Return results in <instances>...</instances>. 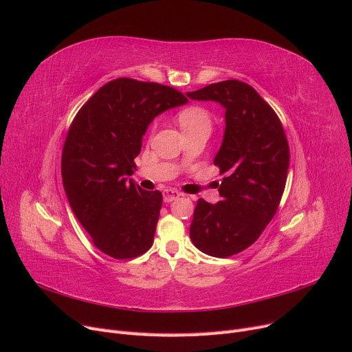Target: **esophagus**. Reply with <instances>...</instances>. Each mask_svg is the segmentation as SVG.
<instances>
[{
    "instance_id": "34e87169",
    "label": "esophagus",
    "mask_w": 352,
    "mask_h": 352,
    "mask_svg": "<svg viewBox=\"0 0 352 352\" xmlns=\"http://www.w3.org/2000/svg\"><path fill=\"white\" fill-rule=\"evenodd\" d=\"M180 195V192H177V190H175V189H166V190H163V199H164V202H172V201H175V199H177Z\"/></svg>"
}]
</instances>
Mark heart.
Segmentation results:
<instances>
[{
    "mask_svg": "<svg viewBox=\"0 0 352 352\" xmlns=\"http://www.w3.org/2000/svg\"><path fill=\"white\" fill-rule=\"evenodd\" d=\"M177 120L184 132L197 129H210L211 119L207 110L201 107H188L179 113Z\"/></svg>",
    "mask_w": 352,
    "mask_h": 352,
    "instance_id": "heart-1",
    "label": "heart"
}]
</instances>
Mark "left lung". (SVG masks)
Segmentation results:
<instances>
[{"label": "left lung", "mask_w": 352, "mask_h": 352, "mask_svg": "<svg viewBox=\"0 0 352 352\" xmlns=\"http://www.w3.org/2000/svg\"><path fill=\"white\" fill-rule=\"evenodd\" d=\"M186 95L225 109V133L212 160L226 176L219 185L221 201L198 199L189 236L199 251L226 258L257 241L276 214L289 146L279 117L248 83L223 80Z\"/></svg>", "instance_id": "1"}]
</instances>
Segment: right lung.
<instances>
[{
	"mask_svg": "<svg viewBox=\"0 0 352 352\" xmlns=\"http://www.w3.org/2000/svg\"><path fill=\"white\" fill-rule=\"evenodd\" d=\"M186 102L164 85L119 78L95 92L70 124L63 185L95 247L113 258H133L151 248L163 195L131 179L133 160L155 117Z\"/></svg>",
	"mask_w": 352,
	"mask_h": 352,
	"instance_id": "add662e5",
	"label": "right lung"
}]
</instances>
